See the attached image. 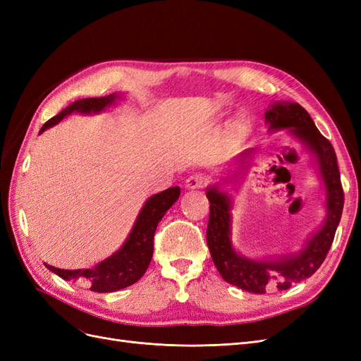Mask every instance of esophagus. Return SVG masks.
<instances>
[{"label": "esophagus", "instance_id": "1", "mask_svg": "<svg viewBox=\"0 0 361 361\" xmlns=\"http://www.w3.org/2000/svg\"><path fill=\"white\" fill-rule=\"evenodd\" d=\"M207 179L204 174L202 173H194L191 174V176L187 178V180H185V188L188 190H197V188H203L206 185Z\"/></svg>", "mask_w": 361, "mask_h": 361}]
</instances>
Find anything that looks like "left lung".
Masks as SVG:
<instances>
[{"mask_svg":"<svg viewBox=\"0 0 361 361\" xmlns=\"http://www.w3.org/2000/svg\"><path fill=\"white\" fill-rule=\"evenodd\" d=\"M265 123L269 133L288 129L290 135L309 150L324 185L326 215L318 231L305 239L302 247L295 253L253 259L239 253L233 247L231 212L233 203L231 194L221 188L223 182L206 188V197L211 203L206 231L211 257L227 283L251 293L285 290L293 283L313 276L333 244L343 209V190L336 152L330 141L314 126L309 113L297 102H272L265 111ZM256 152V149H248L233 159L236 167L226 180H236L239 174L248 169Z\"/></svg>","mask_w":361,"mask_h":361,"instance_id":"left-lung-1","label":"left lung"}]
</instances>
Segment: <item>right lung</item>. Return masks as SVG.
Returning a JSON list of instances; mask_svg holds the SVG:
<instances>
[{
	"mask_svg": "<svg viewBox=\"0 0 361 361\" xmlns=\"http://www.w3.org/2000/svg\"><path fill=\"white\" fill-rule=\"evenodd\" d=\"M120 96H122V93H113L104 97H87V99L75 101L64 108L60 114L49 118L42 126L39 134L60 123L64 117L72 113H102L106 108L114 105L116 101L120 99ZM179 195L180 188L171 187L149 197L143 207H141L123 245L110 257L99 262L96 267L85 269H60L47 264L45 267L63 280L82 283V285H87L93 292H116L134 285L135 281L145 276L152 260V255H154V236L158 223L162 220L164 214L176 203Z\"/></svg>",
	"mask_w": 361,
	"mask_h": 361,
	"instance_id": "obj_1",
	"label": "right lung"
}]
</instances>
